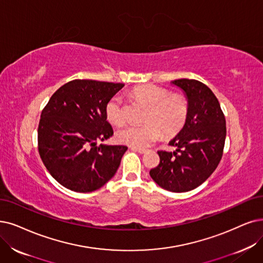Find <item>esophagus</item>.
<instances>
[{"label": "esophagus", "mask_w": 263, "mask_h": 263, "mask_svg": "<svg viewBox=\"0 0 263 263\" xmlns=\"http://www.w3.org/2000/svg\"><path fill=\"white\" fill-rule=\"evenodd\" d=\"M132 150H134V151H136V152H138V153H140V154H144V153L146 152V150H145V149H142V148H136V146H132Z\"/></svg>", "instance_id": "34e87169"}]
</instances>
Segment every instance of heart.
Listing matches in <instances>:
<instances>
[{
	"label": "heart",
	"mask_w": 263,
	"mask_h": 263,
	"mask_svg": "<svg viewBox=\"0 0 263 263\" xmlns=\"http://www.w3.org/2000/svg\"><path fill=\"white\" fill-rule=\"evenodd\" d=\"M133 96L148 106L143 125H125L117 132V139L123 144L136 148H145L159 139L163 133L173 137L179 133L187 118V102L181 93H171L170 90L155 84H143L135 87ZM107 120L113 125L125 121L123 100L119 95L111 97L106 103Z\"/></svg>",
	"instance_id": "obj_1"
}]
</instances>
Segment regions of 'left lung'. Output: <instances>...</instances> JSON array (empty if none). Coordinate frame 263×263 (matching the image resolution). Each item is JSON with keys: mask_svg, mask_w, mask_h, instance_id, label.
Segmentation results:
<instances>
[{"mask_svg": "<svg viewBox=\"0 0 263 263\" xmlns=\"http://www.w3.org/2000/svg\"><path fill=\"white\" fill-rule=\"evenodd\" d=\"M187 99V118L171 140L174 152L157 151L160 164L150 171L152 179L172 192H186L201 185L217 168L224 148V114L211 88L196 80L173 82Z\"/></svg>", "mask_w": 263, "mask_h": 263, "instance_id": "obj_1", "label": "left lung"}]
</instances>
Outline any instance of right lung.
Listing matches in <instances>:
<instances>
[{"instance_id": "right-lung-1", "label": "right lung", "mask_w": 263, "mask_h": 263, "mask_svg": "<svg viewBox=\"0 0 263 263\" xmlns=\"http://www.w3.org/2000/svg\"><path fill=\"white\" fill-rule=\"evenodd\" d=\"M124 84L73 80L52 95L41 113L37 145L52 178L74 192H92L117 173L126 145H97L113 135L106 103Z\"/></svg>"}]
</instances>
